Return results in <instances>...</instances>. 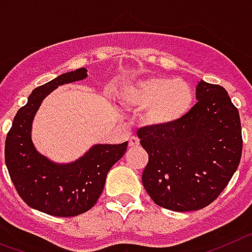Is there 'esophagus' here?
I'll return each instance as SVG.
<instances>
[{"mask_svg": "<svg viewBox=\"0 0 252 252\" xmlns=\"http://www.w3.org/2000/svg\"><path fill=\"white\" fill-rule=\"evenodd\" d=\"M137 146H139V139L133 135L129 138V147H137Z\"/></svg>", "mask_w": 252, "mask_h": 252, "instance_id": "1", "label": "esophagus"}]
</instances>
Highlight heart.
<instances>
[{
    "label": "heart",
    "mask_w": 252,
    "mask_h": 252,
    "mask_svg": "<svg viewBox=\"0 0 252 252\" xmlns=\"http://www.w3.org/2000/svg\"><path fill=\"white\" fill-rule=\"evenodd\" d=\"M122 99L130 106L146 109L143 122L147 126L167 129L191 113L195 105V91L183 78L155 76L126 86Z\"/></svg>",
    "instance_id": "b5f03b06"
}]
</instances>
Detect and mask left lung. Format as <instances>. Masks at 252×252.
Instances as JSON below:
<instances>
[{
    "mask_svg": "<svg viewBox=\"0 0 252 252\" xmlns=\"http://www.w3.org/2000/svg\"><path fill=\"white\" fill-rule=\"evenodd\" d=\"M196 100L176 126H143L137 132L148 153L144 189L157 205L170 211H198L211 204L241 159V120L226 90L202 80Z\"/></svg>",
    "mask_w": 252,
    "mask_h": 252,
    "instance_id": "8db88e82",
    "label": "left lung"
}]
</instances>
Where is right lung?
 <instances>
[{"label": "right lung", "instance_id": "right-lung-1", "mask_svg": "<svg viewBox=\"0 0 252 252\" xmlns=\"http://www.w3.org/2000/svg\"><path fill=\"white\" fill-rule=\"evenodd\" d=\"M86 77L87 69L78 68L32 90L6 137V166L19 195L29 207L50 216L73 217L90 211L101 195L109 170L123 157L128 146V142L94 144L69 163L53 162L35 148L32 120L43 100L61 85Z\"/></svg>", "mask_w": 252, "mask_h": 252}]
</instances>
